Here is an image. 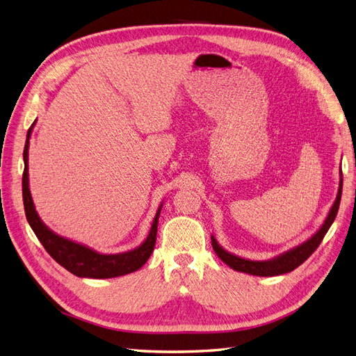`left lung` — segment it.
Here are the masks:
<instances>
[{"label":"left lung","instance_id":"left-lung-1","mask_svg":"<svg viewBox=\"0 0 356 356\" xmlns=\"http://www.w3.org/2000/svg\"><path fill=\"white\" fill-rule=\"evenodd\" d=\"M341 188H343V175L340 170L337 197H336V200H334L325 221L322 222L319 230L314 236H310V238L307 241H305L303 243L291 248V250L270 258V260L257 261V260H248V258H243V257H239V255L225 251L224 248L218 243V241L215 239L213 236H211L212 248H213L215 254H217L229 267H232L233 270L248 273V275L279 276V275H284L288 272H293L294 268H297L300 264H303L307 258L315 252V250L319 246L322 239H324V236L327 234L328 229L331 227V224L334 222V220H336V215H337V211L340 207V199H341Z\"/></svg>","mask_w":356,"mask_h":356}]
</instances>
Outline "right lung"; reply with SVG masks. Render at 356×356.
Masks as SVG:
<instances>
[{
    "label": "right lung",
    "mask_w": 356,
    "mask_h": 356,
    "mask_svg": "<svg viewBox=\"0 0 356 356\" xmlns=\"http://www.w3.org/2000/svg\"><path fill=\"white\" fill-rule=\"evenodd\" d=\"M37 122V120H35ZM35 122L29 127L26 135V143L24 149V177H22V193H24V207L26 220L34 230L35 236L44 250L50 254V257L59 263L62 267H65L68 272L79 277H92V279H108L123 276L127 273L136 272L141 268L147 260L152 255L154 245H156V236H157V224L161 207L163 202L154 215V220L152 224V229L147 236V239L134 250L118 254H101L98 251L92 250V248L86 246L83 243L74 242L71 239L59 236L53 230H50L47 225L42 222L38 212L35 211L34 200L31 196L29 190V175H28V149H29V138L32 134V127Z\"/></svg>",
    "instance_id": "1"
}]
</instances>
